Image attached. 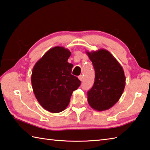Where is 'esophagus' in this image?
Returning a JSON list of instances; mask_svg holds the SVG:
<instances>
[{"instance_id":"1","label":"esophagus","mask_w":150,"mask_h":150,"mask_svg":"<svg viewBox=\"0 0 150 150\" xmlns=\"http://www.w3.org/2000/svg\"><path fill=\"white\" fill-rule=\"evenodd\" d=\"M79 80H80L81 81H83V75L79 76Z\"/></svg>"}]
</instances>
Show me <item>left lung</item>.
<instances>
[{
	"label": "left lung",
	"mask_w": 150,
	"mask_h": 150,
	"mask_svg": "<svg viewBox=\"0 0 150 150\" xmlns=\"http://www.w3.org/2000/svg\"><path fill=\"white\" fill-rule=\"evenodd\" d=\"M95 69V82L87 92L88 102L94 110L103 111L113 107L125 88L123 67L106 49L86 51Z\"/></svg>",
	"instance_id": "8db88e82"
}]
</instances>
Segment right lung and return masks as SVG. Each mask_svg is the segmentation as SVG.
Here are the masks:
<instances>
[{"mask_svg": "<svg viewBox=\"0 0 150 150\" xmlns=\"http://www.w3.org/2000/svg\"><path fill=\"white\" fill-rule=\"evenodd\" d=\"M71 52L63 47L47 51L32 69L31 83L34 95L44 109L52 113L64 110L81 81L71 75L73 66L67 60Z\"/></svg>", "mask_w": 150, "mask_h": 150, "instance_id": "add662e5", "label": "right lung"}]
</instances>
